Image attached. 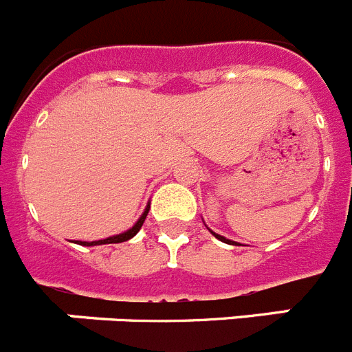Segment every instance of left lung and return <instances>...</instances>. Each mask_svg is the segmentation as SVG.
<instances>
[{"label": "left lung", "mask_w": 352, "mask_h": 352, "mask_svg": "<svg viewBox=\"0 0 352 352\" xmlns=\"http://www.w3.org/2000/svg\"><path fill=\"white\" fill-rule=\"evenodd\" d=\"M211 234H213L214 238H219L220 241H223V243H234V241H231V239H226V238H223V236H220V234H214L213 231H211Z\"/></svg>", "instance_id": "obj_1"}]
</instances>
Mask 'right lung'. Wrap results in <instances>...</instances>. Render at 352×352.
I'll return each mask as SVG.
<instances>
[{"instance_id": "1", "label": "right lung", "mask_w": 352, "mask_h": 352, "mask_svg": "<svg viewBox=\"0 0 352 352\" xmlns=\"http://www.w3.org/2000/svg\"><path fill=\"white\" fill-rule=\"evenodd\" d=\"M149 211V206H146L144 213L141 214V219L135 222V226L132 227V229H129L126 232H123V234H118V236H111V238H105V239H98V241H91V243H88V241H77L79 245H86V247H93V245H107V243H121V241H126V239L133 238V236L138 234L139 229L142 227V223H144L146 220V214H148Z\"/></svg>"}]
</instances>
